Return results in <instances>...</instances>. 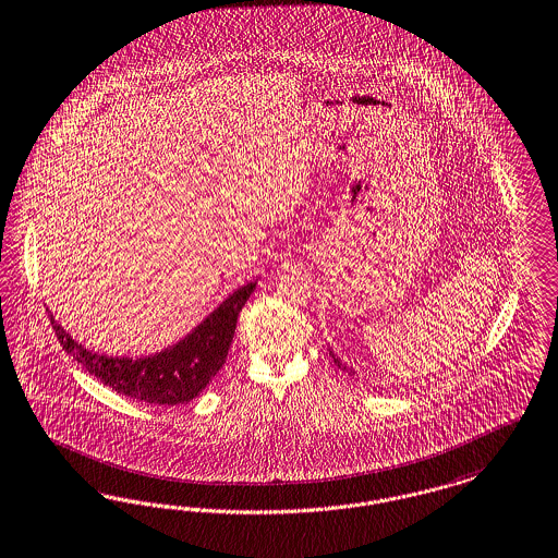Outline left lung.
Listing matches in <instances>:
<instances>
[{"label":"left lung","mask_w":558,"mask_h":558,"mask_svg":"<svg viewBox=\"0 0 558 558\" xmlns=\"http://www.w3.org/2000/svg\"><path fill=\"white\" fill-rule=\"evenodd\" d=\"M330 355H332V359H335L336 367H338V369H342V372H351V374H355V372H353V369H351V367H347V363H342V361H340V359L336 357V355H335V353H332V351H330Z\"/></svg>","instance_id":"obj_1"}]
</instances>
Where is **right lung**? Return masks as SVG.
<instances>
[{"mask_svg":"<svg viewBox=\"0 0 558 558\" xmlns=\"http://www.w3.org/2000/svg\"><path fill=\"white\" fill-rule=\"evenodd\" d=\"M255 287L257 280L234 290L177 344L145 357H108L95 353L68 335L53 313H49V319L66 353L118 395L151 404H182L199 397L222 369L239 313Z\"/></svg>","mask_w":558,"mask_h":558,"instance_id":"obj_1","label":"right lung"}]
</instances>
